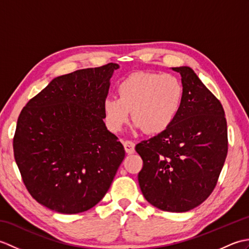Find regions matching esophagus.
<instances>
[{"mask_svg":"<svg viewBox=\"0 0 249 249\" xmlns=\"http://www.w3.org/2000/svg\"><path fill=\"white\" fill-rule=\"evenodd\" d=\"M124 149L126 151V153H128V154H133V153L135 152V143L133 141H125Z\"/></svg>","mask_w":249,"mask_h":249,"instance_id":"obj_1","label":"esophagus"}]
</instances>
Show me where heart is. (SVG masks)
Segmentation results:
<instances>
[{
    "label": "heart",
    "mask_w": 249,
    "mask_h": 249,
    "mask_svg": "<svg viewBox=\"0 0 249 249\" xmlns=\"http://www.w3.org/2000/svg\"><path fill=\"white\" fill-rule=\"evenodd\" d=\"M119 97L104 100L107 127L119 133L130 118L136 128L147 134H160L170 126L182 109L184 87L171 73L138 71L130 73L118 86Z\"/></svg>",
    "instance_id": "1"
}]
</instances>
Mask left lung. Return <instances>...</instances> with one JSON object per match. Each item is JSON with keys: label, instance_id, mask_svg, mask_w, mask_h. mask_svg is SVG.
I'll list each match as a JSON object with an SVG mask.
<instances>
[{"label": "left lung", "instance_id": "obj_1", "mask_svg": "<svg viewBox=\"0 0 249 249\" xmlns=\"http://www.w3.org/2000/svg\"><path fill=\"white\" fill-rule=\"evenodd\" d=\"M184 87L182 109L162 133L136 145L139 186L147 202L173 213L195 209L217 183L228 152L225 111L188 66L172 67Z\"/></svg>", "mask_w": 249, "mask_h": 249}]
</instances>
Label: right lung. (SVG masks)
I'll list each match as a JSON object with an SVG mask.
<instances>
[{"instance_id": "right-lung-1", "label": "right lung", "mask_w": 249, "mask_h": 249, "mask_svg": "<svg viewBox=\"0 0 249 249\" xmlns=\"http://www.w3.org/2000/svg\"><path fill=\"white\" fill-rule=\"evenodd\" d=\"M118 68L109 63L56 77L21 111L15 160L29 193L46 208L86 212L110 188L125 157L103 110Z\"/></svg>"}]
</instances>
